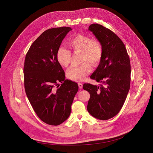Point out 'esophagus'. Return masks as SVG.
<instances>
[{"label":"esophagus","instance_id":"obj_1","mask_svg":"<svg viewBox=\"0 0 153 153\" xmlns=\"http://www.w3.org/2000/svg\"><path fill=\"white\" fill-rule=\"evenodd\" d=\"M78 87H79V88L81 89V88H82V86H83V85H82V83H78Z\"/></svg>","mask_w":153,"mask_h":153}]
</instances>
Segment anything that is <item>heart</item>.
I'll list each match as a JSON object with an SVG mask.
<instances>
[{
	"label": "heart",
	"instance_id": "1",
	"mask_svg": "<svg viewBox=\"0 0 153 153\" xmlns=\"http://www.w3.org/2000/svg\"><path fill=\"white\" fill-rule=\"evenodd\" d=\"M69 48L74 53H81V65L71 67L67 72V76L74 81H82L91 72L92 66H96L102 57V48L100 42L96 39L84 35L78 34L68 42ZM56 59L64 67H68L71 59V52L65 47L60 46L56 52Z\"/></svg>",
	"mask_w": 153,
	"mask_h": 153
}]
</instances>
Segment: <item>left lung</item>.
Returning a JSON list of instances; mask_svg holds the SVG:
<instances>
[{"mask_svg": "<svg viewBox=\"0 0 153 153\" xmlns=\"http://www.w3.org/2000/svg\"><path fill=\"white\" fill-rule=\"evenodd\" d=\"M102 48V57L91 79L99 86L84 84L90 94L88 112L94 117L107 120L115 116L123 107L130 88L131 65L125 45L109 29L97 23L88 28Z\"/></svg>", "mask_w": 153, "mask_h": 153, "instance_id": "8db88e82", "label": "left lung"}]
</instances>
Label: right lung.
<instances>
[{
  "label": "right lung",
  "mask_w": 153,
  "mask_h": 153,
  "mask_svg": "<svg viewBox=\"0 0 153 153\" xmlns=\"http://www.w3.org/2000/svg\"><path fill=\"white\" fill-rule=\"evenodd\" d=\"M71 30L64 26L45 30L32 44L25 59L27 98L38 117L51 126H58L69 117L78 90L77 83L65 79V72L56 59L57 50Z\"/></svg>",
  "instance_id": "1"
}]
</instances>
